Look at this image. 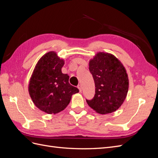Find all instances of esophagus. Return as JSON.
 <instances>
[{"mask_svg":"<svg viewBox=\"0 0 158 158\" xmlns=\"http://www.w3.org/2000/svg\"><path fill=\"white\" fill-rule=\"evenodd\" d=\"M78 88L79 89V91H80V92H82V86H81V85H78Z\"/></svg>","mask_w":158,"mask_h":158,"instance_id":"34e87169","label":"esophagus"}]
</instances>
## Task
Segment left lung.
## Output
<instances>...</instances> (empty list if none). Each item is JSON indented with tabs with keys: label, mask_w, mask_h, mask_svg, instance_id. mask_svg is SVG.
Masks as SVG:
<instances>
[{
	"label": "left lung",
	"mask_w": 158,
	"mask_h": 158,
	"mask_svg": "<svg viewBox=\"0 0 158 158\" xmlns=\"http://www.w3.org/2000/svg\"><path fill=\"white\" fill-rule=\"evenodd\" d=\"M94 80L95 92L88 106L100 114L115 111L121 106L128 90L125 68L117 58L108 52H99L89 63Z\"/></svg>",
	"instance_id": "8db88e82"
}]
</instances>
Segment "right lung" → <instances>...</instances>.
<instances>
[{
	"label": "right lung",
	"instance_id": "right-lung-1",
	"mask_svg": "<svg viewBox=\"0 0 158 158\" xmlns=\"http://www.w3.org/2000/svg\"><path fill=\"white\" fill-rule=\"evenodd\" d=\"M64 64L54 51L45 54L37 62L30 80L28 91L35 106L48 114H56L69 104L79 89L69 84V76L62 73Z\"/></svg>",
	"mask_w": 158,
	"mask_h": 158
}]
</instances>
